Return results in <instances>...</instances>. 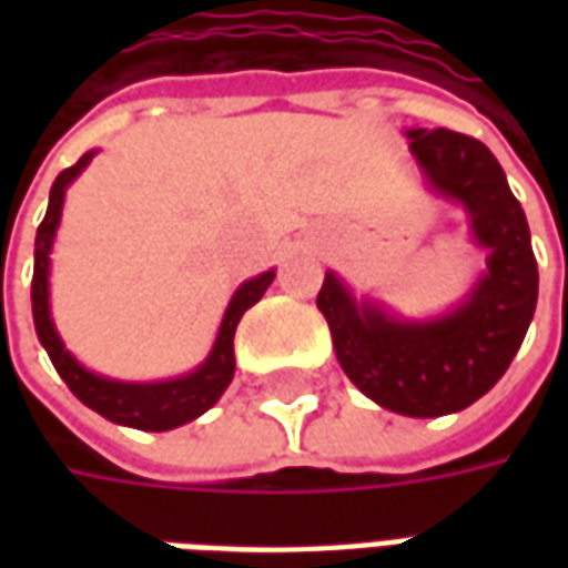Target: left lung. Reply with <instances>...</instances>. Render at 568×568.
I'll return each instance as SVG.
<instances>
[{
    "instance_id": "left-lung-1",
    "label": "left lung",
    "mask_w": 568,
    "mask_h": 568,
    "mask_svg": "<svg viewBox=\"0 0 568 568\" xmlns=\"http://www.w3.org/2000/svg\"><path fill=\"white\" fill-rule=\"evenodd\" d=\"M407 140L428 187L468 212L487 271L438 320H395L374 301L358 304L332 271L316 307L341 368L371 402L405 417H444L475 405L508 371L536 313L538 267L524 206L484 142L444 128L407 130Z\"/></svg>"
}]
</instances>
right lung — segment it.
Returning <instances> with one entry per match:
<instances>
[{
	"instance_id": "add662e5",
	"label": "right lung",
	"mask_w": 568,
	"mask_h": 568,
	"mask_svg": "<svg viewBox=\"0 0 568 568\" xmlns=\"http://www.w3.org/2000/svg\"><path fill=\"white\" fill-rule=\"evenodd\" d=\"M97 151L81 154L79 163H72L69 170L57 175L51 185V197H48V212H44L39 234H36V267H32V322H36V334L48 349V358L54 362L57 374L67 381L72 395L81 405L97 410L100 417L112 419L118 426L142 428V432H166V428L185 426L200 414H206L222 393L227 383L234 381V332L243 313L255 307L261 295L267 292L276 273L267 271L246 280L231 297V304L224 310L222 328L212 344L210 356L203 365L185 374V377H173V381L161 383H124L100 377L81 365L79 358L69 353L60 334L51 320V304H48V271H51V246H54L57 227H60V212H63V197L67 187L79 179V173L93 161Z\"/></svg>"
}]
</instances>
